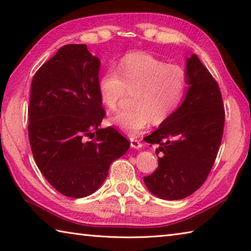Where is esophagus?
Listing matches in <instances>:
<instances>
[{
  "label": "esophagus",
  "mask_w": 251,
  "mask_h": 251,
  "mask_svg": "<svg viewBox=\"0 0 251 251\" xmlns=\"http://www.w3.org/2000/svg\"><path fill=\"white\" fill-rule=\"evenodd\" d=\"M130 146L133 148H136V150H139V148H142L143 144L141 143L138 138H135V137H131L130 138Z\"/></svg>",
  "instance_id": "34e87169"
}]
</instances>
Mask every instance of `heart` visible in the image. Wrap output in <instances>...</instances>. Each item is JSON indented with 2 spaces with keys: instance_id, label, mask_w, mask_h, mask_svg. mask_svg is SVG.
<instances>
[{
  "instance_id": "obj_1",
  "label": "heart",
  "mask_w": 251,
  "mask_h": 251,
  "mask_svg": "<svg viewBox=\"0 0 251 251\" xmlns=\"http://www.w3.org/2000/svg\"><path fill=\"white\" fill-rule=\"evenodd\" d=\"M188 73L176 64H168L151 54L125 55L117 71L105 72L99 82L101 103L115 110L127 91L133 92V107L122 109L110 123L127 135L141 134L151 124H160L179 107L188 90Z\"/></svg>"
}]
</instances>
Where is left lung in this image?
<instances>
[{
  "label": "left lung",
  "instance_id": "1",
  "mask_svg": "<svg viewBox=\"0 0 251 251\" xmlns=\"http://www.w3.org/2000/svg\"><path fill=\"white\" fill-rule=\"evenodd\" d=\"M189 88L182 104L148 135L157 145L158 167L144 177L155 196L167 201L188 197L206 181L217 157L225 125L223 97L216 79L196 54L187 58Z\"/></svg>",
  "mask_w": 251,
  "mask_h": 251
}]
</instances>
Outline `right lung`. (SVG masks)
I'll return each instance as SVG.
<instances>
[{
    "label": "right lung",
    "mask_w": 251,
    "mask_h": 251,
    "mask_svg": "<svg viewBox=\"0 0 251 251\" xmlns=\"http://www.w3.org/2000/svg\"><path fill=\"white\" fill-rule=\"evenodd\" d=\"M100 66L86 45L69 44L32 79L27 127L32 154L46 180L67 197L96 192L110 164L130 145L114 127L99 128L106 115L99 93Z\"/></svg>",
    "instance_id": "add662e5"
}]
</instances>
